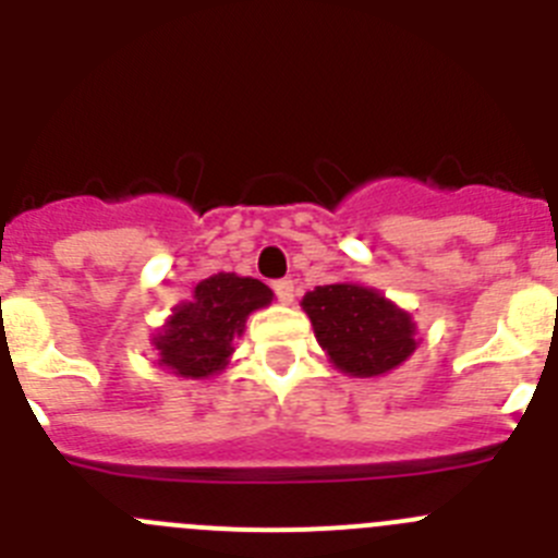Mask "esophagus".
Listing matches in <instances>:
<instances>
[{"instance_id":"obj_1","label":"esophagus","mask_w":558,"mask_h":558,"mask_svg":"<svg viewBox=\"0 0 558 558\" xmlns=\"http://www.w3.org/2000/svg\"><path fill=\"white\" fill-rule=\"evenodd\" d=\"M274 293L276 299L282 304H290L293 302V295H295V282L293 279H279V282H274Z\"/></svg>"}]
</instances>
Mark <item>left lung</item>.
<instances>
[{
    "instance_id": "1",
    "label": "left lung",
    "mask_w": 558,
    "mask_h": 558,
    "mask_svg": "<svg viewBox=\"0 0 558 558\" xmlns=\"http://www.w3.org/2000/svg\"><path fill=\"white\" fill-rule=\"evenodd\" d=\"M302 307L329 360L354 377L391 372L416 349L408 313L360 284L315 288Z\"/></svg>"
}]
</instances>
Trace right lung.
<instances>
[{
	"label": "right lung",
	"instance_id": "add662e5",
	"mask_svg": "<svg viewBox=\"0 0 558 558\" xmlns=\"http://www.w3.org/2000/svg\"><path fill=\"white\" fill-rule=\"evenodd\" d=\"M274 293L259 279L215 274L195 288V299L181 304L165 335L156 338L161 366L181 377H209L231 354V340L243 332L248 313L270 304Z\"/></svg>",
	"mask_w": 558,
	"mask_h": 558
}]
</instances>
